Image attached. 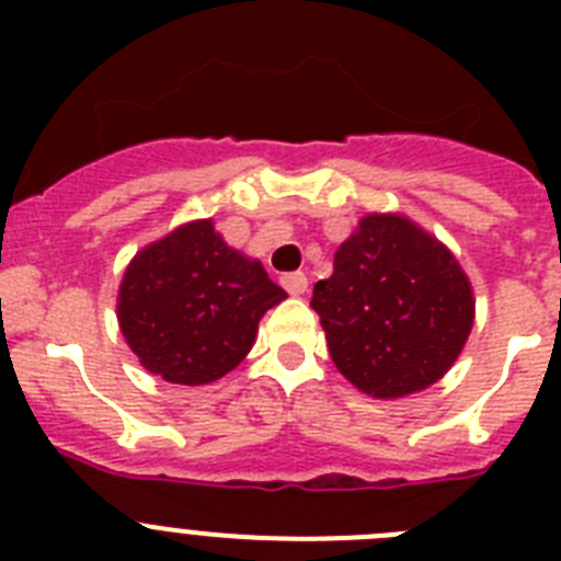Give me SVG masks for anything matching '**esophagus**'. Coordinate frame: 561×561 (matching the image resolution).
<instances>
[{"instance_id":"1","label":"esophagus","mask_w":561,"mask_h":561,"mask_svg":"<svg viewBox=\"0 0 561 561\" xmlns=\"http://www.w3.org/2000/svg\"><path fill=\"white\" fill-rule=\"evenodd\" d=\"M280 284H284V289L289 291V295L300 297L309 289V277H306V272H289V275L280 277Z\"/></svg>"}]
</instances>
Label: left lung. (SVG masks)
I'll return each instance as SVG.
<instances>
[{"instance_id":"left-lung-1","label":"left lung","mask_w":561,"mask_h":561,"mask_svg":"<svg viewBox=\"0 0 561 561\" xmlns=\"http://www.w3.org/2000/svg\"><path fill=\"white\" fill-rule=\"evenodd\" d=\"M336 370L374 399L430 388L455 365L474 323V295L458 257L399 213L362 216L314 284Z\"/></svg>"}]
</instances>
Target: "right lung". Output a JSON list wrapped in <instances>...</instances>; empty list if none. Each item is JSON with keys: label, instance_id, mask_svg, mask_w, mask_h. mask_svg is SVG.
I'll use <instances>...</instances> for the list:
<instances>
[{"label": "right lung", "instance_id": "right-lung-1", "mask_svg": "<svg viewBox=\"0 0 561 561\" xmlns=\"http://www.w3.org/2000/svg\"><path fill=\"white\" fill-rule=\"evenodd\" d=\"M286 300L261 261L227 247L213 219L180 225L131 257L117 323L148 374L207 385L250 354L261 317Z\"/></svg>", "mask_w": 561, "mask_h": 561}]
</instances>
